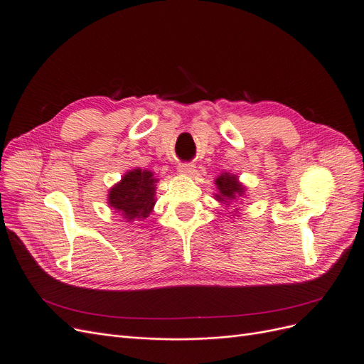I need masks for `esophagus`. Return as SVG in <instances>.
<instances>
[{"label": "esophagus", "mask_w": 364, "mask_h": 364, "mask_svg": "<svg viewBox=\"0 0 364 364\" xmlns=\"http://www.w3.org/2000/svg\"><path fill=\"white\" fill-rule=\"evenodd\" d=\"M178 172L184 173V175H192L195 172V166L192 164H181L178 165Z\"/></svg>", "instance_id": "esophagus-1"}]
</instances>
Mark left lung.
<instances>
[{"mask_svg": "<svg viewBox=\"0 0 364 364\" xmlns=\"http://www.w3.org/2000/svg\"><path fill=\"white\" fill-rule=\"evenodd\" d=\"M214 184L218 187V193H214V199L219 200L220 204H225V207H230L231 204L241 203L246 198L247 187L238 180L235 173L222 172L219 177L214 180ZM238 207V205H237ZM237 214L235 215V213ZM231 216H238V208H235L234 214Z\"/></svg>", "mask_w": 364, "mask_h": 364, "instance_id": "8db88e82", "label": "left lung"}]
</instances>
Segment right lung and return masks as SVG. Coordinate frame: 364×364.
Listing matches in <instances>:
<instances>
[{"instance_id": "add662e5", "label": "right lung", "mask_w": 364, "mask_h": 364, "mask_svg": "<svg viewBox=\"0 0 364 364\" xmlns=\"http://www.w3.org/2000/svg\"><path fill=\"white\" fill-rule=\"evenodd\" d=\"M159 178L148 169L134 168L126 172L107 193V204L129 223L146 219L156 205Z\"/></svg>"}]
</instances>
